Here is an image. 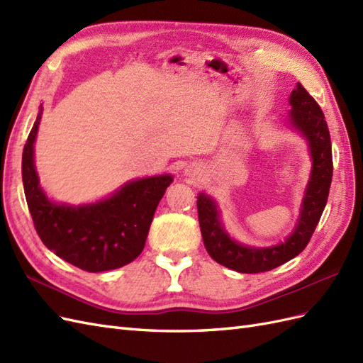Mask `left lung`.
<instances>
[{"label": "left lung", "instance_id": "1", "mask_svg": "<svg viewBox=\"0 0 363 363\" xmlns=\"http://www.w3.org/2000/svg\"><path fill=\"white\" fill-rule=\"evenodd\" d=\"M289 105L292 109L289 111L287 123L306 140L312 170L296 225L284 242L264 247L239 243L225 230L217 202L208 194H198V214L205 250L214 262L235 272H266L292 260L304 251L325 208L333 176V158L324 112L301 84H296L289 97Z\"/></svg>", "mask_w": 363, "mask_h": 363}]
</instances>
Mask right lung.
I'll use <instances>...</instances> for the list:
<instances>
[{"label": "right lung", "instance_id": "add662e5", "mask_svg": "<svg viewBox=\"0 0 363 363\" xmlns=\"http://www.w3.org/2000/svg\"><path fill=\"white\" fill-rule=\"evenodd\" d=\"M43 106L23 152V184L30 214L40 240L62 260L88 272L118 269L141 254L155 210L172 174L129 181L105 199L69 205L51 201L39 184L35 141Z\"/></svg>", "mask_w": 363, "mask_h": 363}]
</instances>
